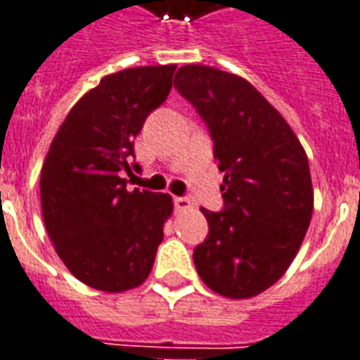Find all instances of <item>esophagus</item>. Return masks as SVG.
<instances>
[{
  "instance_id": "obj_1",
  "label": "esophagus",
  "mask_w": 360,
  "mask_h": 360,
  "mask_svg": "<svg viewBox=\"0 0 360 360\" xmlns=\"http://www.w3.org/2000/svg\"><path fill=\"white\" fill-rule=\"evenodd\" d=\"M173 207H175L177 211H187V209L191 207V201H189L187 197H173Z\"/></svg>"
}]
</instances>
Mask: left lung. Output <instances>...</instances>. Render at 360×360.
<instances>
[{"label":"left lung","mask_w":360,"mask_h":360,"mask_svg":"<svg viewBox=\"0 0 360 360\" xmlns=\"http://www.w3.org/2000/svg\"><path fill=\"white\" fill-rule=\"evenodd\" d=\"M175 87L199 113L225 173L223 209L193 251L203 283L223 297L249 299L283 277L313 215L303 147L289 123L253 85L207 65H183Z\"/></svg>","instance_id":"obj_1"}]
</instances>
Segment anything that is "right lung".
Returning a JSON list of instances; mask_svg holds the SVG:
<instances>
[{"label":"right lung","mask_w":360,"mask_h":360,"mask_svg":"<svg viewBox=\"0 0 360 360\" xmlns=\"http://www.w3.org/2000/svg\"><path fill=\"white\" fill-rule=\"evenodd\" d=\"M175 65L123 69L81 97L57 131L41 167L45 229L59 259L81 283L121 292L149 277L163 223L173 211L167 193L127 187L141 171L133 139L167 99Z\"/></svg>","instance_id":"add662e5"}]
</instances>
